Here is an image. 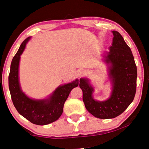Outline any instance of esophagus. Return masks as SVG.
<instances>
[{"label": "esophagus", "instance_id": "34e87169", "mask_svg": "<svg viewBox=\"0 0 149 149\" xmlns=\"http://www.w3.org/2000/svg\"><path fill=\"white\" fill-rule=\"evenodd\" d=\"M85 74H86V71L84 70H79V72H78V73H77V75H78V76H79V77L84 76V75H85Z\"/></svg>", "mask_w": 149, "mask_h": 149}]
</instances>
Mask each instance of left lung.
<instances>
[{"label": "left lung", "instance_id": "left-lung-1", "mask_svg": "<svg viewBox=\"0 0 149 149\" xmlns=\"http://www.w3.org/2000/svg\"><path fill=\"white\" fill-rule=\"evenodd\" d=\"M109 52L103 55L108 65L109 79L112 89L109 98L104 101L93 97L94 88L88 78L79 79L86 108L93 116L109 119L119 116L132 103L136 94L137 69L131 49L116 31Z\"/></svg>", "mask_w": 149, "mask_h": 149}]
</instances>
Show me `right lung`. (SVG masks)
I'll return each instance as SVG.
<instances>
[{"mask_svg":"<svg viewBox=\"0 0 149 149\" xmlns=\"http://www.w3.org/2000/svg\"><path fill=\"white\" fill-rule=\"evenodd\" d=\"M30 39L31 37H29L24 40L13 57L8 75V88L13 103L18 112L33 124L46 125L56 121L61 116L64 103L72 89L78 86L79 80L76 79L58 86L47 98L37 100L26 96L20 86L19 67L21 55Z\"/></svg>","mask_w":149,"mask_h":149,"instance_id":"1","label":"right lung"}]
</instances>
